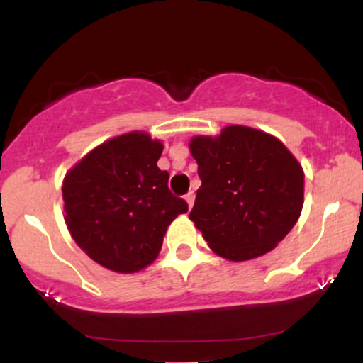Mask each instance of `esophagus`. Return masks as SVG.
<instances>
[{"instance_id":"esophagus-1","label":"esophagus","mask_w":363,"mask_h":363,"mask_svg":"<svg viewBox=\"0 0 363 363\" xmlns=\"http://www.w3.org/2000/svg\"><path fill=\"white\" fill-rule=\"evenodd\" d=\"M186 201H187V206H189V210L193 208V203H194V193L193 191H189V193L186 194Z\"/></svg>"}]
</instances>
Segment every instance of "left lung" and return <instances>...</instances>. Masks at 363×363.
Instances as JSON below:
<instances>
[{
  "label": "left lung",
  "instance_id": "obj_1",
  "mask_svg": "<svg viewBox=\"0 0 363 363\" xmlns=\"http://www.w3.org/2000/svg\"><path fill=\"white\" fill-rule=\"evenodd\" d=\"M201 187L189 218L218 256L247 261L294 228L303 205V170L268 133L228 126L189 143Z\"/></svg>",
  "mask_w": 363,
  "mask_h": 363
}]
</instances>
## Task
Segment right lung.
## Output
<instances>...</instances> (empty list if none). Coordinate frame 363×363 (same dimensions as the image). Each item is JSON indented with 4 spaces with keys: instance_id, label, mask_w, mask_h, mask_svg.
<instances>
[{
    "instance_id": "add662e5",
    "label": "right lung",
    "mask_w": 363,
    "mask_h": 363,
    "mask_svg": "<svg viewBox=\"0 0 363 363\" xmlns=\"http://www.w3.org/2000/svg\"><path fill=\"white\" fill-rule=\"evenodd\" d=\"M164 145L147 133L94 148L62 181L65 220L80 247L104 268L135 273L158 256L165 230L187 203L157 167Z\"/></svg>"
}]
</instances>
